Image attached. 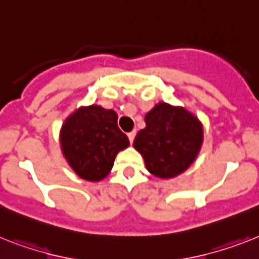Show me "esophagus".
I'll use <instances>...</instances> for the list:
<instances>
[{"mask_svg": "<svg viewBox=\"0 0 259 259\" xmlns=\"http://www.w3.org/2000/svg\"><path fill=\"white\" fill-rule=\"evenodd\" d=\"M136 134H137V132H136V130H133V132H130V133H127V137H129V141H130V143H133L134 138H136Z\"/></svg>", "mask_w": 259, "mask_h": 259, "instance_id": "1", "label": "esophagus"}]
</instances>
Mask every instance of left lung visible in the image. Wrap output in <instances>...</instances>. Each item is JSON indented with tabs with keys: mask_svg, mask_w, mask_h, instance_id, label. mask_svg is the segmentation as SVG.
Instances as JSON below:
<instances>
[{
	"mask_svg": "<svg viewBox=\"0 0 259 259\" xmlns=\"http://www.w3.org/2000/svg\"><path fill=\"white\" fill-rule=\"evenodd\" d=\"M146 127L138 132L133 146L154 177L171 179L196 160L204 140L203 123L183 106L155 104L145 116Z\"/></svg>",
	"mask_w": 259,
	"mask_h": 259,
	"instance_id": "obj_1",
	"label": "left lung"
}]
</instances>
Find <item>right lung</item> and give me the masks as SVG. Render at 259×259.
<instances>
[{"label": "right lung", "mask_w": 259, "mask_h": 259, "mask_svg": "<svg viewBox=\"0 0 259 259\" xmlns=\"http://www.w3.org/2000/svg\"><path fill=\"white\" fill-rule=\"evenodd\" d=\"M113 109L100 105L80 106L64 119L60 129V147L64 159L79 178L88 182L105 179L129 138L117 125Z\"/></svg>", "instance_id": "add662e5"}]
</instances>
